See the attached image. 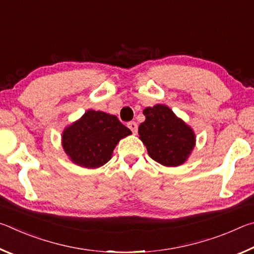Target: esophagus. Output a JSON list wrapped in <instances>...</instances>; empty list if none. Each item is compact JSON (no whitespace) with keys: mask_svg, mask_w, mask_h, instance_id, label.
Here are the masks:
<instances>
[{"mask_svg":"<svg viewBox=\"0 0 254 254\" xmlns=\"http://www.w3.org/2000/svg\"><path fill=\"white\" fill-rule=\"evenodd\" d=\"M127 127L130 128V130H131L133 133H136V132H137V124H136V122H134V121L128 122V123H127Z\"/></svg>","mask_w":254,"mask_h":254,"instance_id":"34e87169","label":"esophagus"}]
</instances>
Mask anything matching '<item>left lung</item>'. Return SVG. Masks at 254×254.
<instances>
[{
	"mask_svg": "<svg viewBox=\"0 0 254 254\" xmlns=\"http://www.w3.org/2000/svg\"><path fill=\"white\" fill-rule=\"evenodd\" d=\"M145 121L140 124V139L149 156L163 166L176 167L186 161L195 145V134L168 106L158 104L143 111Z\"/></svg>",
	"mask_w": 254,
	"mask_h": 254,
	"instance_id": "obj_1",
	"label": "left lung"
}]
</instances>
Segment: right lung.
Here are the masks:
<instances>
[{
    "label": "right lung",
    "mask_w": 254,
    "mask_h": 254,
    "mask_svg": "<svg viewBox=\"0 0 254 254\" xmlns=\"http://www.w3.org/2000/svg\"><path fill=\"white\" fill-rule=\"evenodd\" d=\"M131 134L115 115L89 110L64 131L63 147L76 165L97 168L110 160L115 145Z\"/></svg>",
    "instance_id": "1"
}]
</instances>
